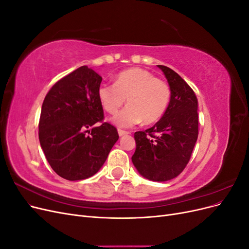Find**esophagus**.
Listing matches in <instances>:
<instances>
[{
  "instance_id": "34e87169",
  "label": "esophagus",
  "mask_w": 249,
  "mask_h": 249,
  "mask_svg": "<svg viewBox=\"0 0 249 249\" xmlns=\"http://www.w3.org/2000/svg\"><path fill=\"white\" fill-rule=\"evenodd\" d=\"M127 134H129V132L124 131V130H118V135H119V137L125 136V135H127Z\"/></svg>"
}]
</instances>
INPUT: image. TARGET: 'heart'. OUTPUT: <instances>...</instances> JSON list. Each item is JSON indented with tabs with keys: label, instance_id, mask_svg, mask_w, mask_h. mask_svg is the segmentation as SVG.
<instances>
[{
	"label": "heart",
	"instance_id": "b5f03b06",
	"mask_svg": "<svg viewBox=\"0 0 249 249\" xmlns=\"http://www.w3.org/2000/svg\"><path fill=\"white\" fill-rule=\"evenodd\" d=\"M170 87L166 82L142 69H129L116 74L112 84L104 83L97 89L103 108L115 114L126 99L127 106L113 117L120 127L135 124H152L160 120L170 102Z\"/></svg>",
	"mask_w": 249,
	"mask_h": 249
}]
</instances>
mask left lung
Masks as SVG:
<instances>
[{"label": "left lung", "mask_w": 249, "mask_h": 249, "mask_svg": "<svg viewBox=\"0 0 249 249\" xmlns=\"http://www.w3.org/2000/svg\"><path fill=\"white\" fill-rule=\"evenodd\" d=\"M170 87V102L163 117L150 129L134 134L132 162L140 175L166 182L184 170L198 136L197 99L191 87L171 69L157 65Z\"/></svg>", "instance_id": "8db88e82"}]
</instances>
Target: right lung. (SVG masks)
I'll use <instances>...</instances> for the list:
<instances>
[{
	"label": "right lung",
	"mask_w": 249,
	"mask_h": 249,
	"mask_svg": "<svg viewBox=\"0 0 249 249\" xmlns=\"http://www.w3.org/2000/svg\"><path fill=\"white\" fill-rule=\"evenodd\" d=\"M102 77L81 66L53 86L42 103L39 142L49 164L69 180L99 171L118 140L115 126L104 119L97 97Z\"/></svg>",
	"instance_id": "right-lung-1"
}]
</instances>
